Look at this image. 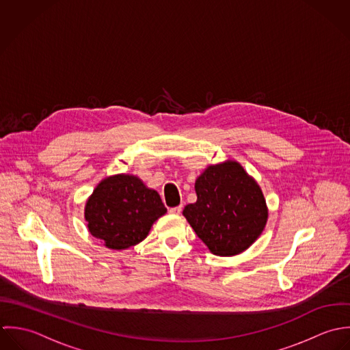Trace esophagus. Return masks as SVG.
Returning <instances> with one entry per match:
<instances>
[{
  "mask_svg": "<svg viewBox=\"0 0 350 350\" xmlns=\"http://www.w3.org/2000/svg\"><path fill=\"white\" fill-rule=\"evenodd\" d=\"M181 211H183V207H181V206H177V207H172V208L169 210V212L173 213V215H180Z\"/></svg>",
  "mask_w": 350,
  "mask_h": 350,
  "instance_id": "1",
  "label": "esophagus"
}]
</instances>
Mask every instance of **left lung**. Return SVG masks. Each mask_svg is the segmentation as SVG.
<instances>
[{
	"instance_id": "8db88e82",
	"label": "left lung",
	"mask_w": 350,
	"mask_h": 350,
	"mask_svg": "<svg viewBox=\"0 0 350 350\" xmlns=\"http://www.w3.org/2000/svg\"><path fill=\"white\" fill-rule=\"evenodd\" d=\"M198 200L183 215L211 253L230 257L261 235L268 208L260 185L237 161L208 166L196 180Z\"/></svg>"
}]
</instances>
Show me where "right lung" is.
I'll return each instance as SVG.
<instances>
[{
  "instance_id": "add662e5",
  "label": "right lung",
  "mask_w": 350,
  "mask_h": 350,
  "mask_svg": "<svg viewBox=\"0 0 350 350\" xmlns=\"http://www.w3.org/2000/svg\"><path fill=\"white\" fill-rule=\"evenodd\" d=\"M165 213L158 192L131 174L104 178L85 206L90 234L113 250L138 245L148 235L152 223Z\"/></svg>"
}]
</instances>
